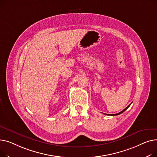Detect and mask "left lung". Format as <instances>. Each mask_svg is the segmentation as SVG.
I'll use <instances>...</instances> for the list:
<instances>
[{
    "label": "left lung",
    "instance_id": "obj_1",
    "mask_svg": "<svg viewBox=\"0 0 157 157\" xmlns=\"http://www.w3.org/2000/svg\"><path fill=\"white\" fill-rule=\"evenodd\" d=\"M131 105V104H130V105H128V106L127 107H126V108H125L124 109H123L122 112H119L118 113H117V114H112V115H110V114H109H109H106V115H111V116H114V115H120V114H121V113H123V112H124V111H125V110H126V109H127V108H128V107H129V106H130V105Z\"/></svg>",
    "mask_w": 157,
    "mask_h": 157
}]
</instances>
